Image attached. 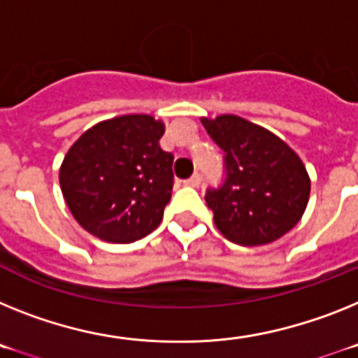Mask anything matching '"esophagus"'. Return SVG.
Segmentation results:
<instances>
[{
	"mask_svg": "<svg viewBox=\"0 0 358 358\" xmlns=\"http://www.w3.org/2000/svg\"><path fill=\"white\" fill-rule=\"evenodd\" d=\"M200 182H201V178H200V175H192L191 178H187V180H183V185H187V187H198V185H200Z\"/></svg>",
	"mask_w": 358,
	"mask_h": 358,
	"instance_id": "obj_1",
	"label": "esophagus"
}]
</instances>
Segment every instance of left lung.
Masks as SVG:
<instances>
[{"instance_id": "8db88e82", "label": "left lung", "mask_w": 358, "mask_h": 358, "mask_svg": "<svg viewBox=\"0 0 358 358\" xmlns=\"http://www.w3.org/2000/svg\"><path fill=\"white\" fill-rule=\"evenodd\" d=\"M223 153L220 187L205 191L214 223L232 243H272L292 231L310 196L303 162L281 138L236 115L201 119Z\"/></svg>"}]
</instances>
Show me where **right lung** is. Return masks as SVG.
Masks as SVG:
<instances>
[{
	"mask_svg": "<svg viewBox=\"0 0 358 358\" xmlns=\"http://www.w3.org/2000/svg\"><path fill=\"white\" fill-rule=\"evenodd\" d=\"M164 124L149 115L99 122L68 149L61 191L85 231L131 243L160 225L173 192V155L158 141Z\"/></svg>",
	"mask_w": 358,
	"mask_h": 358,
	"instance_id": "right-lung-1",
	"label": "right lung"
}]
</instances>
